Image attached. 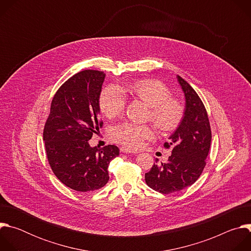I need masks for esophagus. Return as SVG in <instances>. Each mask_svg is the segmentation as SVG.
<instances>
[{
  "label": "esophagus",
  "mask_w": 251,
  "mask_h": 251,
  "mask_svg": "<svg viewBox=\"0 0 251 251\" xmlns=\"http://www.w3.org/2000/svg\"><path fill=\"white\" fill-rule=\"evenodd\" d=\"M120 151L122 153H126V154H137L138 153L137 151H134V150H132L130 148H127V147H121Z\"/></svg>",
  "instance_id": "esophagus-1"
}]
</instances>
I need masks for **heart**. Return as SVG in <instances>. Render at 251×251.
Returning a JSON list of instances; mask_svg holds the SVG:
<instances>
[{"instance_id": "b5f03b06", "label": "heart", "mask_w": 251, "mask_h": 251, "mask_svg": "<svg viewBox=\"0 0 251 251\" xmlns=\"http://www.w3.org/2000/svg\"><path fill=\"white\" fill-rule=\"evenodd\" d=\"M124 93L131 94L150 107L149 118L162 132H172L181 124L184 117L183 105L177 99L170 97V90L163 82L152 78L133 81L121 90L113 85L105 87L99 97V106L107 118L114 119L123 113L126 105ZM153 136V129L149 125L131 122L120 123L111 131L114 141L130 148L140 147L143 141L152 139Z\"/></svg>"}]
</instances>
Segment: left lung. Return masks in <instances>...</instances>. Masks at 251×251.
I'll use <instances>...</instances> for the list:
<instances>
[{
	"label": "left lung",
	"instance_id": "1",
	"mask_svg": "<svg viewBox=\"0 0 251 251\" xmlns=\"http://www.w3.org/2000/svg\"><path fill=\"white\" fill-rule=\"evenodd\" d=\"M176 78L185 93L186 107L181 124L164 144L165 148H173L172 155L168 162L154 164L145 174L146 184L161 194L192 186L204 169L210 148L211 131L204 105L185 79L178 75Z\"/></svg>",
	"mask_w": 251,
	"mask_h": 251
}]
</instances>
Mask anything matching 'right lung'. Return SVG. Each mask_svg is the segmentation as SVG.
<instances>
[{"instance_id": "obj_1", "label": "right lung", "mask_w": 251, "mask_h": 251, "mask_svg": "<svg viewBox=\"0 0 251 251\" xmlns=\"http://www.w3.org/2000/svg\"><path fill=\"white\" fill-rule=\"evenodd\" d=\"M103 71L86 69L67 79L54 94L44 129L49 164L58 180L79 193L99 190L109 181L108 165L119 156L115 145L90 147L99 131Z\"/></svg>"}]
</instances>
